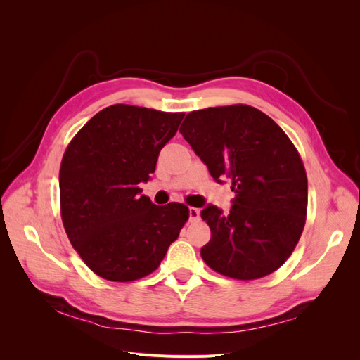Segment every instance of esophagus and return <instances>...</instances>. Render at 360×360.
I'll return each instance as SVG.
<instances>
[{
    "instance_id": "obj_1",
    "label": "esophagus",
    "mask_w": 360,
    "mask_h": 360,
    "mask_svg": "<svg viewBox=\"0 0 360 360\" xmlns=\"http://www.w3.org/2000/svg\"><path fill=\"white\" fill-rule=\"evenodd\" d=\"M189 219H191V222L200 219V210L197 209V207H189Z\"/></svg>"
}]
</instances>
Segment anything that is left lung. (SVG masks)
I'll return each instance as SVG.
<instances>
[{
  "instance_id": "1",
  "label": "left lung",
  "mask_w": 360,
  "mask_h": 360,
  "mask_svg": "<svg viewBox=\"0 0 360 360\" xmlns=\"http://www.w3.org/2000/svg\"><path fill=\"white\" fill-rule=\"evenodd\" d=\"M180 134L212 177L231 180L228 214L201 210L210 242L204 263L224 276L252 281L278 270L292 254L308 212V179L291 139L274 120L249 105L192 111Z\"/></svg>"
}]
</instances>
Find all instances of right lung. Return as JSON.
I'll list each match as a JSON object with an SVG mask.
<instances>
[{"mask_svg":"<svg viewBox=\"0 0 360 360\" xmlns=\"http://www.w3.org/2000/svg\"><path fill=\"white\" fill-rule=\"evenodd\" d=\"M184 112L117 103L76 134L60 167L64 230L97 276L130 282L150 275L167 255L188 205H156L138 184L155 172L159 151L176 135Z\"/></svg>","mask_w":360,"mask_h":360,"instance_id":"1","label":"right lung"}]
</instances>
